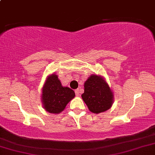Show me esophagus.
<instances>
[{
	"instance_id": "obj_1",
	"label": "esophagus",
	"mask_w": 155,
	"mask_h": 155,
	"mask_svg": "<svg viewBox=\"0 0 155 155\" xmlns=\"http://www.w3.org/2000/svg\"><path fill=\"white\" fill-rule=\"evenodd\" d=\"M80 93H81V89L78 88L75 90V94L76 96H80Z\"/></svg>"
}]
</instances>
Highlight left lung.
<instances>
[{"mask_svg":"<svg viewBox=\"0 0 155 155\" xmlns=\"http://www.w3.org/2000/svg\"><path fill=\"white\" fill-rule=\"evenodd\" d=\"M81 97L89 110L94 113L107 110L113 105V95L109 86L101 76L95 74L86 81Z\"/></svg>","mask_w":155,"mask_h":155,"instance_id":"obj_1","label":"left lung"}]
</instances>
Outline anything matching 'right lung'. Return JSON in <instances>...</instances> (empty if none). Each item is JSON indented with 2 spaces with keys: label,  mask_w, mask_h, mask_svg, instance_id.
Listing matches in <instances>:
<instances>
[{
  "label": "right lung",
  "mask_w": 155,
  "mask_h": 155,
  "mask_svg": "<svg viewBox=\"0 0 155 155\" xmlns=\"http://www.w3.org/2000/svg\"><path fill=\"white\" fill-rule=\"evenodd\" d=\"M74 97V91L68 87H62L58 76L55 74L48 78L42 89L43 106L50 113H61Z\"/></svg>",
  "instance_id": "obj_1"
}]
</instances>
